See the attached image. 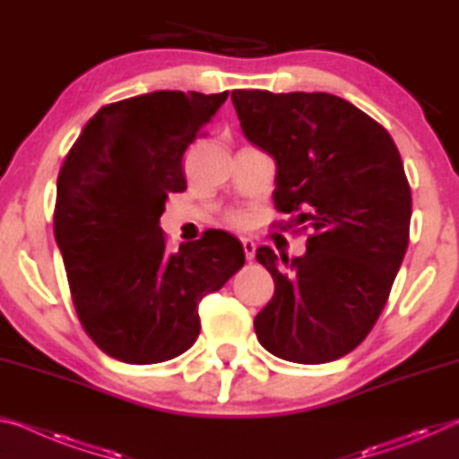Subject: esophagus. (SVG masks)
Returning <instances> with one entry per match:
<instances>
[{
    "instance_id": "obj_1",
    "label": "esophagus",
    "mask_w": 459,
    "mask_h": 459,
    "mask_svg": "<svg viewBox=\"0 0 459 459\" xmlns=\"http://www.w3.org/2000/svg\"><path fill=\"white\" fill-rule=\"evenodd\" d=\"M240 243H243V251H245L247 261H253L255 251H257V245H255V240L253 238H243Z\"/></svg>"
}]
</instances>
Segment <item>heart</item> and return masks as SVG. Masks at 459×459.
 I'll list each match as a JSON object with an SVG mask.
<instances>
[{
	"mask_svg": "<svg viewBox=\"0 0 459 459\" xmlns=\"http://www.w3.org/2000/svg\"><path fill=\"white\" fill-rule=\"evenodd\" d=\"M230 222H232V224H240V222H243V219H240V216L235 214V216H230Z\"/></svg>",
	"mask_w": 459,
	"mask_h": 459,
	"instance_id": "1",
	"label": "heart"
}]
</instances>
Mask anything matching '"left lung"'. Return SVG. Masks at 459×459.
Masks as SVG:
<instances>
[{
  "label": "left lung",
  "instance_id": "8db88e82",
  "mask_svg": "<svg viewBox=\"0 0 459 459\" xmlns=\"http://www.w3.org/2000/svg\"><path fill=\"white\" fill-rule=\"evenodd\" d=\"M230 99L245 137L275 160V206L312 229L301 257L257 251L275 293L255 332L277 359H342L378 320L409 245L411 188L397 145L330 92L232 91Z\"/></svg>",
  "mask_w": 459,
  "mask_h": 459
}]
</instances>
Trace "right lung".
Masks as SVG:
<instances>
[{"instance_id": "obj_1", "label": "right lung", "mask_w": 459, "mask_h": 459, "mask_svg": "<svg viewBox=\"0 0 459 459\" xmlns=\"http://www.w3.org/2000/svg\"><path fill=\"white\" fill-rule=\"evenodd\" d=\"M229 91H155L99 108L60 168L54 237L84 332L127 364L176 359L196 342L198 304L243 267L227 232L169 253L160 216L184 192L182 158Z\"/></svg>"}]
</instances>
